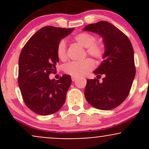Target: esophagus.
Returning a JSON list of instances; mask_svg holds the SVG:
<instances>
[{"label": "esophagus", "instance_id": "obj_1", "mask_svg": "<svg viewBox=\"0 0 149 149\" xmlns=\"http://www.w3.org/2000/svg\"><path fill=\"white\" fill-rule=\"evenodd\" d=\"M77 77L76 76H71V80H72V81H75L77 79Z\"/></svg>", "mask_w": 149, "mask_h": 149}]
</instances>
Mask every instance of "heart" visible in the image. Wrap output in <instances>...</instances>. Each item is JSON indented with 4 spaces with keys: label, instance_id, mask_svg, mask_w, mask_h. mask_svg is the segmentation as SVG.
Instances as JSON below:
<instances>
[{
    "label": "heart",
    "instance_id": "1",
    "mask_svg": "<svg viewBox=\"0 0 149 149\" xmlns=\"http://www.w3.org/2000/svg\"><path fill=\"white\" fill-rule=\"evenodd\" d=\"M73 39L79 45L85 47L86 52L95 59H103L106 53L105 46L103 43L96 41V37L88 32H80L76 34ZM57 55L61 61H65L67 57L66 42L61 40L57 46ZM95 63L90 58H86L80 61H71L64 66V71L66 74L73 76H80L86 74L93 69Z\"/></svg>",
    "mask_w": 149,
    "mask_h": 149
}]
</instances>
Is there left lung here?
<instances>
[{
	"instance_id": "1",
	"label": "left lung",
	"mask_w": 149,
	"mask_h": 149,
	"mask_svg": "<svg viewBox=\"0 0 149 149\" xmlns=\"http://www.w3.org/2000/svg\"><path fill=\"white\" fill-rule=\"evenodd\" d=\"M84 31L98 33L103 38L106 53L104 60L94 71L97 78L87 80L85 97L90 105L100 110H111L125 100L134 80L136 68L134 49L127 36L106 21L91 24Z\"/></svg>"
}]
</instances>
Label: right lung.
Returning <instances> with one entry per match:
<instances>
[{
    "mask_svg": "<svg viewBox=\"0 0 149 149\" xmlns=\"http://www.w3.org/2000/svg\"><path fill=\"white\" fill-rule=\"evenodd\" d=\"M74 29L47 26L33 34L22 48L19 58L18 84L27 107L40 116L56 113L64 105L71 84V76L50 80L59 61L57 46Z\"/></svg>",
    "mask_w": 149,
    "mask_h": 149,
    "instance_id": "add662e5",
    "label": "right lung"
}]
</instances>
